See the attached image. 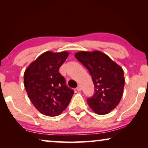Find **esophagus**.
Here are the masks:
<instances>
[{"instance_id": "34e87169", "label": "esophagus", "mask_w": 148, "mask_h": 148, "mask_svg": "<svg viewBox=\"0 0 148 148\" xmlns=\"http://www.w3.org/2000/svg\"><path fill=\"white\" fill-rule=\"evenodd\" d=\"M82 87H81L80 86H78V87H77V90L78 91V92H79V91H81V90H82Z\"/></svg>"}]
</instances>
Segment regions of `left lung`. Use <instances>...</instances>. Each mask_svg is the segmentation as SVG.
<instances>
[{
    "label": "left lung",
    "mask_w": 148,
    "mask_h": 148,
    "mask_svg": "<svg viewBox=\"0 0 148 148\" xmlns=\"http://www.w3.org/2000/svg\"><path fill=\"white\" fill-rule=\"evenodd\" d=\"M75 56L87 68L94 85V94L87 99L92 110L106 114L116 108L122 98L125 79L123 69L100 51H80Z\"/></svg>",
    "instance_id": "1"
}]
</instances>
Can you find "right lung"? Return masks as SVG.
<instances>
[{
	"instance_id": "1",
	"label": "right lung",
	"mask_w": 148,
	"mask_h": 148,
	"mask_svg": "<svg viewBox=\"0 0 148 148\" xmlns=\"http://www.w3.org/2000/svg\"><path fill=\"white\" fill-rule=\"evenodd\" d=\"M69 54L66 51L45 52L24 72V86L28 97L35 108L46 116L60 114L74 94L58 72Z\"/></svg>"
}]
</instances>
